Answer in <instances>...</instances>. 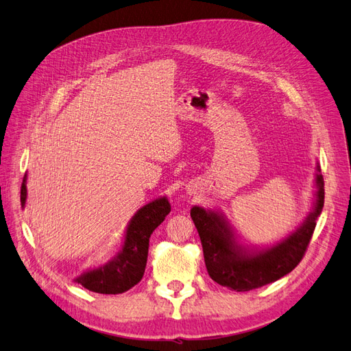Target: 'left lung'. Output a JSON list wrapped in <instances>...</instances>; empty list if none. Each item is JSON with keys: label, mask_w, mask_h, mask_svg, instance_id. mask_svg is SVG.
<instances>
[{"label": "left lung", "mask_w": 351, "mask_h": 351, "mask_svg": "<svg viewBox=\"0 0 351 351\" xmlns=\"http://www.w3.org/2000/svg\"><path fill=\"white\" fill-rule=\"evenodd\" d=\"M316 174V204L303 226L271 249L244 253L232 239L224 219L212 210L193 206L190 210L197 228L209 277L234 291H249L280 280L303 259L324 208L325 190L321 168Z\"/></svg>", "instance_id": "8db88e82"}]
</instances>
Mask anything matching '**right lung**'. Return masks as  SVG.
Returning <instances> with one entry per match:
<instances>
[{"instance_id": "1", "label": "right lung", "mask_w": 351, "mask_h": 351, "mask_svg": "<svg viewBox=\"0 0 351 351\" xmlns=\"http://www.w3.org/2000/svg\"><path fill=\"white\" fill-rule=\"evenodd\" d=\"M20 202H26V177L20 189ZM171 210L165 197L156 199L137 210L125 232L124 246L117 256L104 267L84 272L76 280L84 289L101 294H120L130 290L145 274L149 237Z\"/></svg>"}]
</instances>
